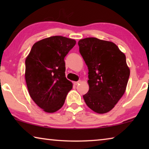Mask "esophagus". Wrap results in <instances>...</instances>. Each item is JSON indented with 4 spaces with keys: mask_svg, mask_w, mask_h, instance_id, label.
<instances>
[{
    "mask_svg": "<svg viewBox=\"0 0 149 149\" xmlns=\"http://www.w3.org/2000/svg\"><path fill=\"white\" fill-rule=\"evenodd\" d=\"M81 81H74V84L75 85H77L78 84H79V83H80Z\"/></svg>",
    "mask_w": 149,
    "mask_h": 149,
    "instance_id": "34e87169",
    "label": "esophagus"
}]
</instances>
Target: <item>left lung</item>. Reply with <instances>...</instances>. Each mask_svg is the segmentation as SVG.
Returning a JSON list of instances; mask_svg holds the SVG:
<instances>
[{"label":"left lung","mask_w":149,"mask_h":149,"mask_svg":"<svg viewBox=\"0 0 149 149\" xmlns=\"http://www.w3.org/2000/svg\"><path fill=\"white\" fill-rule=\"evenodd\" d=\"M78 45L89 70V89L83 97L92 110L104 114L125 91L130 74L125 56L114 42L95 37L81 39Z\"/></svg>","instance_id":"8db88e82"}]
</instances>
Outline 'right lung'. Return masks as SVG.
Instances as JSON below:
<instances>
[{"label": "right lung", "instance_id": "right-lung-1", "mask_svg": "<svg viewBox=\"0 0 149 149\" xmlns=\"http://www.w3.org/2000/svg\"><path fill=\"white\" fill-rule=\"evenodd\" d=\"M74 39L52 36L33 45L26 59L25 77L33 100L45 112H56L64 105L72 83L65 77L64 58Z\"/></svg>", "mask_w": 149, "mask_h": 149}]
</instances>
